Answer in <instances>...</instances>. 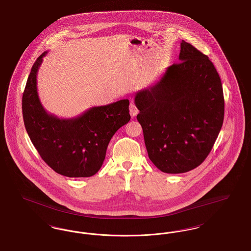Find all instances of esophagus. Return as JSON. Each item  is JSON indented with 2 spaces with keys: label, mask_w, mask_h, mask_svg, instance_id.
Here are the masks:
<instances>
[{
  "label": "esophagus",
  "mask_w": 251,
  "mask_h": 251,
  "mask_svg": "<svg viewBox=\"0 0 251 251\" xmlns=\"http://www.w3.org/2000/svg\"><path fill=\"white\" fill-rule=\"evenodd\" d=\"M129 109H130V114H131V116L132 118H133V117H135V116L138 114V112H139L137 107H136L133 103H131V104H130Z\"/></svg>",
  "instance_id": "esophagus-1"
}]
</instances>
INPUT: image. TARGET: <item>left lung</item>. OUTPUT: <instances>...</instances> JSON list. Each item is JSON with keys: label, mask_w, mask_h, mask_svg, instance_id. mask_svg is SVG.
Returning a JSON list of instances; mask_svg holds the SVG:
<instances>
[{"label": "left lung", "mask_w": 251, "mask_h": 251, "mask_svg": "<svg viewBox=\"0 0 251 251\" xmlns=\"http://www.w3.org/2000/svg\"><path fill=\"white\" fill-rule=\"evenodd\" d=\"M179 60L134 98L149 158L170 174L202 163L224 120L223 88L214 64L184 40Z\"/></svg>", "instance_id": "8db88e82"}]
</instances>
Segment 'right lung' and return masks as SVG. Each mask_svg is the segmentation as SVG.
<instances>
[{
  "instance_id": "right-lung-1",
  "label": "right lung",
  "mask_w": 251,
  "mask_h": 251,
  "mask_svg": "<svg viewBox=\"0 0 251 251\" xmlns=\"http://www.w3.org/2000/svg\"><path fill=\"white\" fill-rule=\"evenodd\" d=\"M47 51L32 67L23 96L27 133L43 161L56 173L70 178L95 175L105 159L116 131L131 120L129 100L86 110L72 119H59L42 106L36 75Z\"/></svg>"
}]
</instances>
